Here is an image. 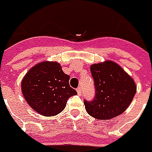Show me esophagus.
Returning a JSON list of instances; mask_svg holds the SVG:
<instances>
[{
	"label": "esophagus",
	"instance_id": "1",
	"mask_svg": "<svg viewBox=\"0 0 152 152\" xmlns=\"http://www.w3.org/2000/svg\"><path fill=\"white\" fill-rule=\"evenodd\" d=\"M77 94H78V95L81 94V88H77Z\"/></svg>",
	"mask_w": 152,
	"mask_h": 152
}]
</instances>
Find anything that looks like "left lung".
Segmentation results:
<instances>
[{"instance_id":"8db88e82","label":"left lung","mask_w":152,"mask_h":152,"mask_svg":"<svg viewBox=\"0 0 152 152\" xmlns=\"http://www.w3.org/2000/svg\"><path fill=\"white\" fill-rule=\"evenodd\" d=\"M95 97L84 101L91 116L99 120H110L127 110L136 94V84L120 65L112 60L92 64Z\"/></svg>"}]
</instances>
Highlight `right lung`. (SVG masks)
<instances>
[{
  "instance_id": "obj_1",
  "label": "right lung",
  "mask_w": 152,
  "mask_h": 152,
  "mask_svg": "<svg viewBox=\"0 0 152 152\" xmlns=\"http://www.w3.org/2000/svg\"><path fill=\"white\" fill-rule=\"evenodd\" d=\"M70 77L57 61L44 60L34 65L21 80V93L29 106L43 116H54L77 93L69 85Z\"/></svg>"
}]
</instances>
